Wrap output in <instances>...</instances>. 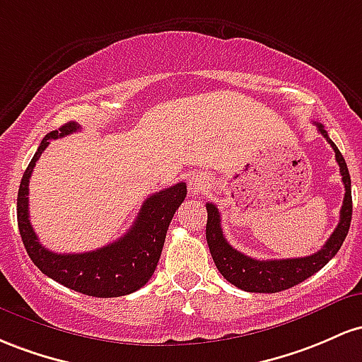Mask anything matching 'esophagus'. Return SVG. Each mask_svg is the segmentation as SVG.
Segmentation results:
<instances>
[{
	"instance_id": "34e87169",
	"label": "esophagus",
	"mask_w": 362,
	"mask_h": 362,
	"mask_svg": "<svg viewBox=\"0 0 362 362\" xmlns=\"http://www.w3.org/2000/svg\"><path fill=\"white\" fill-rule=\"evenodd\" d=\"M206 188V180L203 176H193L192 180H189V194L192 197H200V194L205 192Z\"/></svg>"
}]
</instances>
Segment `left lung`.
<instances>
[{"label":"left lung","instance_id":"obj_1","mask_svg":"<svg viewBox=\"0 0 362 362\" xmlns=\"http://www.w3.org/2000/svg\"><path fill=\"white\" fill-rule=\"evenodd\" d=\"M318 132L327 138L328 144L332 145L335 152V160L339 162L340 176L345 188L344 203L340 209L339 226L332 233L328 241L325 243L322 250L310 257L303 258H287V259H255L246 257L241 251L234 250L227 243L224 233L221 227V214L214 203H206V243H209L210 253L215 262L217 270L224 275L227 282L246 292H280L298 286L304 282L313 274L322 270L332 258L335 257L337 251L342 246L345 235L349 233L352 218V193H351V176H349L347 164H345L342 153L337 148V145L330 140L327 129L323 124L316 123Z\"/></svg>","mask_w":362,"mask_h":362}]
</instances>
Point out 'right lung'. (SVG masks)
I'll return each instance as SVG.
<instances>
[{"instance_id": "1", "label": "right lung", "mask_w": 362, "mask_h": 362, "mask_svg": "<svg viewBox=\"0 0 362 362\" xmlns=\"http://www.w3.org/2000/svg\"><path fill=\"white\" fill-rule=\"evenodd\" d=\"M80 124L66 123L47 133L23 173L17 198L18 230L34 265L56 282L93 298H119L144 287L159 263L168 227L186 198V185L177 182L148 197L136 221L124 235L111 245L87 253H54L39 243L28 221V181L40 153L52 138L66 136Z\"/></svg>"}]
</instances>
